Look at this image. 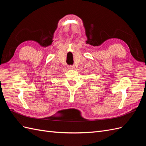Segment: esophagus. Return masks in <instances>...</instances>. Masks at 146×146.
<instances>
[{"mask_svg": "<svg viewBox=\"0 0 146 146\" xmlns=\"http://www.w3.org/2000/svg\"><path fill=\"white\" fill-rule=\"evenodd\" d=\"M68 69H74V66L73 65H69V66H68Z\"/></svg>", "mask_w": 146, "mask_h": 146, "instance_id": "34e87169", "label": "esophagus"}]
</instances>
